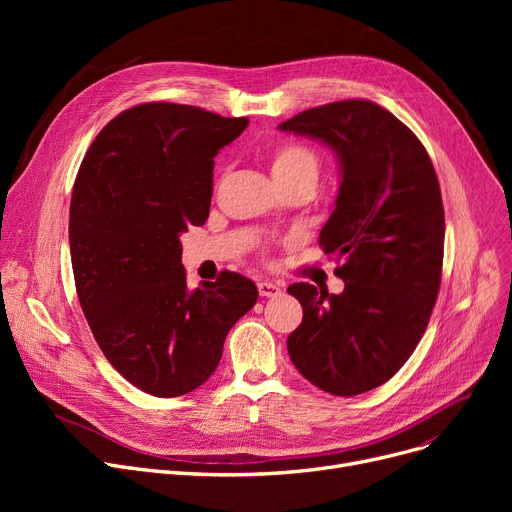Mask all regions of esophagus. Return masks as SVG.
Instances as JSON below:
<instances>
[{
	"mask_svg": "<svg viewBox=\"0 0 512 512\" xmlns=\"http://www.w3.org/2000/svg\"><path fill=\"white\" fill-rule=\"evenodd\" d=\"M257 290H259V294H261V297H278V294L282 292L280 290V286L278 284H274V282H259L257 284Z\"/></svg>",
	"mask_w": 512,
	"mask_h": 512,
	"instance_id": "1",
	"label": "esophagus"
}]
</instances>
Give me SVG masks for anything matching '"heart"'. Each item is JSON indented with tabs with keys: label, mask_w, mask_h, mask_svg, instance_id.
<instances>
[{
	"label": "heart",
	"mask_w": 512,
	"mask_h": 512,
	"mask_svg": "<svg viewBox=\"0 0 512 512\" xmlns=\"http://www.w3.org/2000/svg\"><path fill=\"white\" fill-rule=\"evenodd\" d=\"M272 174L278 184L290 180H317L319 157L303 143H282L272 153Z\"/></svg>",
	"instance_id": "1"
}]
</instances>
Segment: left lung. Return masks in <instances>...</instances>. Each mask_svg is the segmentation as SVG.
I'll use <instances>...</instances> for the list:
<instances>
[{"instance_id": "8db88e82", "label": "left lung", "mask_w": 512, "mask_h": 512, "mask_svg": "<svg viewBox=\"0 0 512 512\" xmlns=\"http://www.w3.org/2000/svg\"><path fill=\"white\" fill-rule=\"evenodd\" d=\"M278 128L328 145L340 166L319 245L342 261L344 290L288 286L303 307L288 355L313 386L363 394L407 363L436 305L444 259L438 176L415 134L373 101L311 107Z\"/></svg>"}]
</instances>
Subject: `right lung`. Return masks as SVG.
Masks as SVG:
<instances>
[{"mask_svg":"<svg viewBox=\"0 0 512 512\" xmlns=\"http://www.w3.org/2000/svg\"><path fill=\"white\" fill-rule=\"evenodd\" d=\"M247 124L141 103L97 134L76 174L68 236L78 301L105 359L147 394L205 384L230 328L257 303L255 282L232 272L188 290L180 245L209 215L213 157Z\"/></svg>","mask_w":512,"mask_h":512,"instance_id":"right-lung-1","label":"right lung"}]
</instances>
